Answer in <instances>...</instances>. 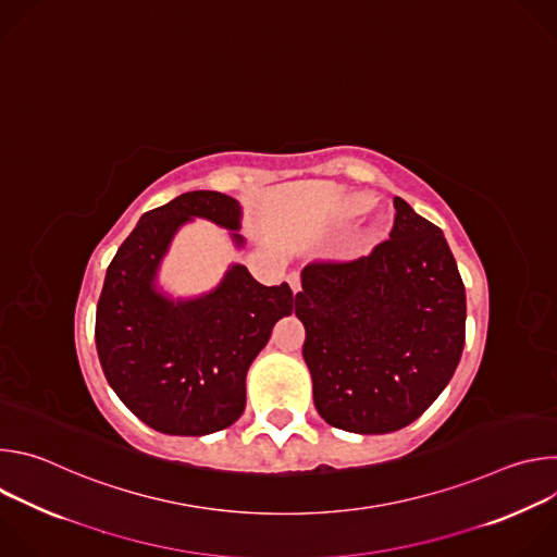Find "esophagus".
<instances>
[{"label": "esophagus", "mask_w": 557, "mask_h": 557, "mask_svg": "<svg viewBox=\"0 0 557 557\" xmlns=\"http://www.w3.org/2000/svg\"><path fill=\"white\" fill-rule=\"evenodd\" d=\"M286 282L290 284V288H293V293H299L301 290V280H299V273H288V277H286Z\"/></svg>", "instance_id": "esophagus-1"}]
</instances>
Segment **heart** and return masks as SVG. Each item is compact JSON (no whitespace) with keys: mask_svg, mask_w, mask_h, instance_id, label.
Returning <instances> with one entry per match:
<instances>
[{"mask_svg":"<svg viewBox=\"0 0 557 557\" xmlns=\"http://www.w3.org/2000/svg\"><path fill=\"white\" fill-rule=\"evenodd\" d=\"M372 207H374V198H372V196L357 194V196H350V198H348V202H346V213H348L350 218H357V215L368 213Z\"/></svg>","mask_w":557,"mask_h":557,"instance_id":"obj_1","label":"heart"}]
</instances>
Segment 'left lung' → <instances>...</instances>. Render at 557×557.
<instances>
[{
  "label": "left lung",
  "mask_w": 557,
  "mask_h": 557,
  "mask_svg": "<svg viewBox=\"0 0 557 557\" xmlns=\"http://www.w3.org/2000/svg\"><path fill=\"white\" fill-rule=\"evenodd\" d=\"M389 237L350 262H310L295 314L320 417L387 434L417 421L465 346V286L436 224L394 198Z\"/></svg>",
  "instance_id": "left-lung-1"
}]
</instances>
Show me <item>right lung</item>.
Instances as JSON below:
<instances>
[{
    "instance_id": "add662e5",
    "label": "right lung",
    "mask_w": 557,
    "mask_h": 557,
    "mask_svg": "<svg viewBox=\"0 0 557 557\" xmlns=\"http://www.w3.org/2000/svg\"><path fill=\"white\" fill-rule=\"evenodd\" d=\"M240 205L189 191L143 213L108 267L97 304V352L119 399L149 428L205 436L233 425L247 406V370L277 320L293 312L284 282L264 286L243 264L196 299L156 290V271L181 224L207 218L240 247Z\"/></svg>"
}]
</instances>
